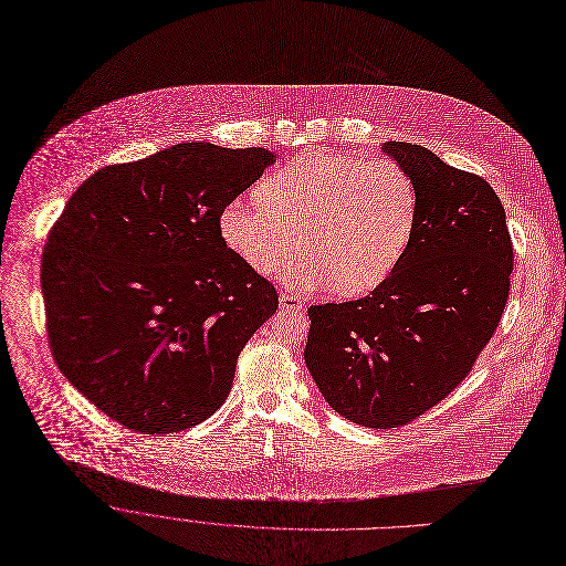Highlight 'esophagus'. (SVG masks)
I'll use <instances>...</instances> for the list:
<instances>
[{
	"label": "esophagus",
	"mask_w": 566,
	"mask_h": 566,
	"mask_svg": "<svg viewBox=\"0 0 566 566\" xmlns=\"http://www.w3.org/2000/svg\"><path fill=\"white\" fill-rule=\"evenodd\" d=\"M279 305L283 307V310H303L305 307V303L301 301V296H296V294H287V292H283L281 296H279Z\"/></svg>",
	"instance_id": "obj_1"
}]
</instances>
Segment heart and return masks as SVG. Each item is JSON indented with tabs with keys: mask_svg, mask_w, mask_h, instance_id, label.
<instances>
[{
	"mask_svg": "<svg viewBox=\"0 0 566 566\" xmlns=\"http://www.w3.org/2000/svg\"><path fill=\"white\" fill-rule=\"evenodd\" d=\"M417 220V185L388 158L303 151L274 169L259 198L220 211V237L250 270L281 272L296 290L334 285L342 294L377 287L401 261Z\"/></svg>",
	"mask_w": 566,
	"mask_h": 566,
	"instance_id": "heart-1",
	"label": "heart"
}]
</instances>
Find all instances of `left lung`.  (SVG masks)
<instances>
[{
    "instance_id": "1",
    "label": "left lung",
    "mask_w": 566,
    "mask_h": 566,
    "mask_svg": "<svg viewBox=\"0 0 566 566\" xmlns=\"http://www.w3.org/2000/svg\"><path fill=\"white\" fill-rule=\"evenodd\" d=\"M417 185L397 268L364 298L307 310L305 364L321 395L366 428L403 426L473 370L506 307L513 243L493 187L410 143H384Z\"/></svg>"
}]
</instances>
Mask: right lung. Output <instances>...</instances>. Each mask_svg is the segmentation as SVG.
Listing matches in <instances>:
<instances>
[{
  "instance_id": "obj_1",
  "label": "right lung",
  "mask_w": 566,
  "mask_h": 566,
  "mask_svg": "<svg viewBox=\"0 0 566 566\" xmlns=\"http://www.w3.org/2000/svg\"><path fill=\"white\" fill-rule=\"evenodd\" d=\"M274 160L261 147L182 143L108 165L69 198L42 254L49 346L113 421L167 434L228 399L279 296L224 245L220 211Z\"/></svg>"
}]
</instances>
